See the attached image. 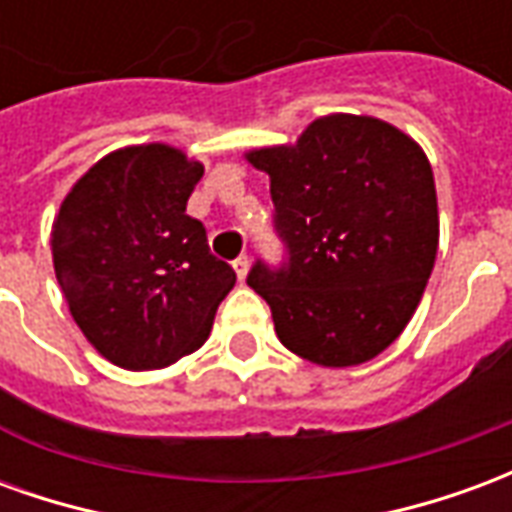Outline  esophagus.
<instances>
[{
    "label": "esophagus",
    "mask_w": 512,
    "mask_h": 512,
    "mask_svg": "<svg viewBox=\"0 0 512 512\" xmlns=\"http://www.w3.org/2000/svg\"><path fill=\"white\" fill-rule=\"evenodd\" d=\"M233 268H235V274H238V279H244L246 271H249V257H246V255L235 257Z\"/></svg>",
    "instance_id": "1"
}]
</instances>
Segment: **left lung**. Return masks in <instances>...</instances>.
<instances>
[{
    "label": "left lung",
    "instance_id": "1",
    "mask_svg": "<svg viewBox=\"0 0 512 512\" xmlns=\"http://www.w3.org/2000/svg\"><path fill=\"white\" fill-rule=\"evenodd\" d=\"M271 178L288 260H257L249 288L271 307L282 345L323 367L370 362L395 343L439 249L433 169L400 128L326 115L296 145L249 150Z\"/></svg>",
    "mask_w": 512,
    "mask_h": 512
}]
</instances>
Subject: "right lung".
I'll return each mask as SVG.
<instances>
[{"mask_svg": "<svg viewBox=\"0 0 512 512\" xmlns=\"http://www.w3.org/2000/svg\"><path fill=\"white\" fill-rule=\"evenodd\" d=\"M202 172L178 147H120L62 200L54 274L76 326L112 365L158 370L197 351L233 290L235 271L186 213Z\"/></svg>", "mask_w": 512, "mask_h": 512, "instance_id": "obj_1", "label": "right lung"}]
</instances>
